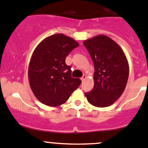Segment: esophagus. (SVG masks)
<instances>
[{
  "label": "esophagus",
  "instance_id": "1",
  "mask_svg": "<svg viewBox=\"0 0 148 148\" xmlns=\"http://www.w3.org/2000/svg\"><path fill=\"white\" fill-rule=\"evenodd\" d=\"M86 75H85V74H84V75L82 76V78H81V80H82V81H84V80H85V79H86Z\"/></svg>",
  "mask_w": 148,
  "mask_h": 148
}]
</instances>
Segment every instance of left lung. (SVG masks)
I'll use <instances>...</instances> for the list:
<instances>
[{
    "label": "left lung",
    "mask_w": 148,
    "mask_h": 148,
    "mask_svg": "<svg viewBox=\"0 0 148 148\" xmlns=\"http://www.w3.org/2000/svg\"><path fill=\"white\" fill-rule=\"evenodd\" d=\"M94 66L95 86L85 92L88 102L97 107L112 105L122 95L129 77V64L121 47L110 37L98 35L85 40Z\"/></svg>",
    "instance_id": "8db88e82"
}]
</instances>
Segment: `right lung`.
Instances as JSON below:
<instances>
[{
	"label": "right lung",
	"mask_w": 148,
	"mask_h": 148,
	"mask_svg": "<svg viewBox=\"0 0 148 148\" xmlns=\"http://www.w3.org/2000/svg\"><path fill=\"white\" fill-rule=\"evenodd\" d=\"M79 44L62 34L50 36L34 50L29 66L28 80L36 97L41 103L56 107L66 102L81 84L79 79L71 77L66 57Z\"/></svg>",
	"instance_id": "add662e5"
}]
</instances>
